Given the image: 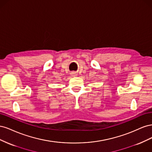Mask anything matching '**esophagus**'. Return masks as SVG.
<instances>
[{"label": "esophagus", "mask_w": 152, "mask_h": 152, "mask_svg": "<svg viewBox=\"0 0 152 152\" xmlns=\"http://www.w3.org/2000/svg\"><path fill=\"white\" fill-rule=\"evenodd\" d=\"M71 75H72V77H76V76L77 75V73H76L75 72H72V73H71Z\"/></svg>", "instance_id": "34e87169"}]
</instances>
